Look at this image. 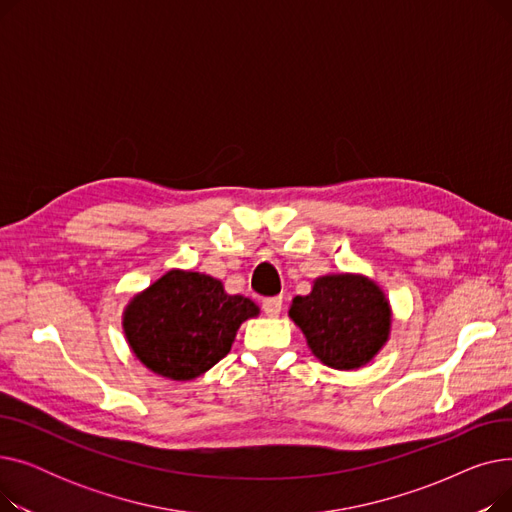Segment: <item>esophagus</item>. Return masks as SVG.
I'll return each mask as SVG.
<instances>
[{
  "label": "esophagus",
  "mask_w": 512,
  "mask_h": 512,
  "mask_svg": "<svg viewBox=\"0 0 512 512\" xmlns=\"http://www.w3.org/2000/svg\"><path fill=\"white\" fill-rule=\"evenodd\" d=\"M261 307H263L265 315L276 317L282 311V297H267V299L261 301Z\"/></svg>",
  "instance_id": "34e87169"
}]
</instances>
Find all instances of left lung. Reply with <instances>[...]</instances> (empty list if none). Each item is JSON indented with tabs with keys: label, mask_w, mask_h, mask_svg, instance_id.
<instances>
[{
	"label": "left lung",
	"mask_w": 512,
	"mask_h": 512,
	"mask_svg": "<svg viewBox=\"0 0 512 512\" xmlns=\"http://www.w3.org/2000/svg\"><path fill=\"white\" fill-rule=\"evenodd\" d=\"M288 315L321 363L346 371L378 355L392 326V311L380 286L355 274L317 278L307 297L292 299Z\"/></svg>",
	"instance_id": "8db88e82"
}]
</instances>
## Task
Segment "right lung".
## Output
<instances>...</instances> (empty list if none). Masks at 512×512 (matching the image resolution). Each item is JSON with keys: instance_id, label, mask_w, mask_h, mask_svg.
I'll use <instances>...</instances> for the list:
<instances>
[{"instance_id": "right-lung-1", "label": "right lung", "mask_w": 512, "mask_h": 512, "mask_svg": "<svg viewBox=\"0 0 512 512\" xmlns=\"http://www.w3.org/2000/svg\"><path fill=\"white\" fill-rule=\"evenodd\" d=\"M259 307L199 272L172 270L134 297L124 334L137 359L170 380H195L230 353L236 330Z\"/></svg>"}]
</instances>
